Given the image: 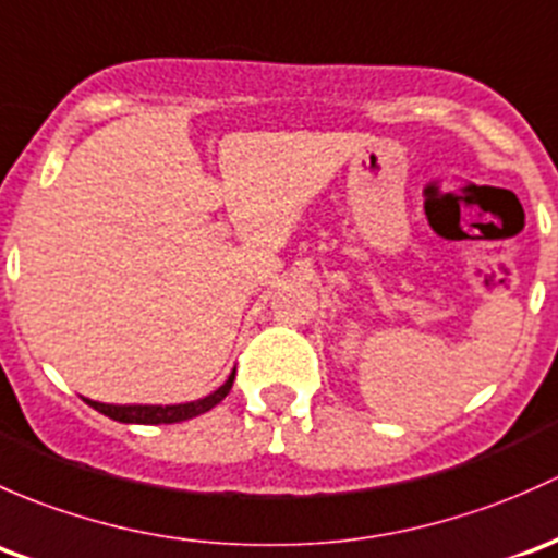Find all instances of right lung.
<instances>
[{"instance_id": "obj_1", "label": "right lung", "mask_w": 558, "mask_h": 558, "mask_svg": "<svg viewBox=\"0 0 558 558\" xmlns=\"http://www.w3.org/2000/svg\"><path fill=\"white\" fill-rule=\"evenodd\" d=\"M233 378H236V371L228 376V381L222 384L217 392L206 395V398L193 400V403H180V405H107V403H96V400L83 398L90 408H96L105 416L114 418V422L123 424H174V422H185V418L198 416V413H206L209 408H215L231 392Z\"/></svg>"}]
</instances>
